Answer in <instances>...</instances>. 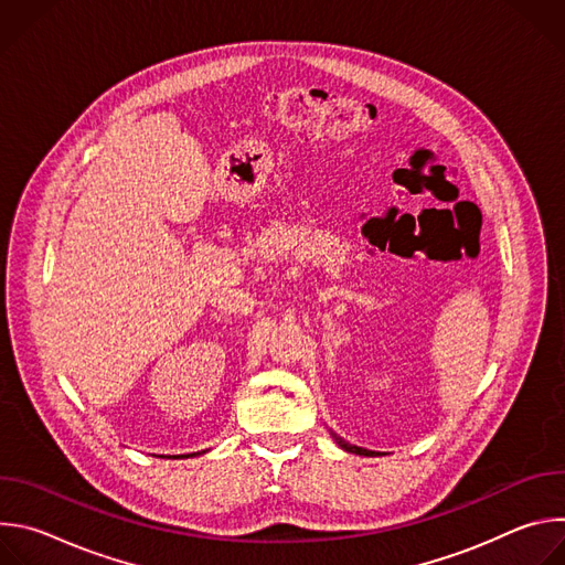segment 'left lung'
Wrapping results in <instances>:
<instances>
[{"mask_svg":"<svg viewBox=\"0 0 565 565\" xmlns=\"http://www.w3.org/2000/svg\"><path fill=\"white\" fill-rule=\"evenodd\" d=\"M335 440H338V445L344 449V451H351V454H358V456H373L375 451H369V449H364V447H355V445H351V443H347V440H342V438H338V436H333Z\"/></svg>","mask_w":565,"mask_h":565,"instance_id":"obj_1","label":"left lung"}]
</instances>
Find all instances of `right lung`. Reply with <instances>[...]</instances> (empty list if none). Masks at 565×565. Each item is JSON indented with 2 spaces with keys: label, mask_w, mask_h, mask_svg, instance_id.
I'll use <instances>...</instances> for the list:
<instances>
[{
  "label": "right lung",
  "mask_w": 565,
  "mask_h": 565,
  "mask_svg": "<svg viewBox=\"0 0 565 565\" xmlns=\"http://www.w3.org/2000/svg\"><path fill=\"white\" fill-rule=\"evenodd\" d=\"M188 456H192V454H188ZM174 458H183V456H174Z\"/></svg>",
  "instance_id": "1"
}]
</instances>
